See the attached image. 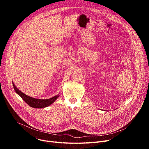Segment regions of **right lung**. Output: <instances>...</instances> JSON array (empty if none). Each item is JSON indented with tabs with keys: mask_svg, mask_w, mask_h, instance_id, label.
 I'll use <instances>...</instances> for the list:
<instances>
[{
	"mask_svg": "<svg viewBox=\"0 0 149 149\" xmlns=\"http://www.w3.org/2000/svg\"><path fill=\"white\" fill-rule=\"evenodd\" d=\"M13 84V86L14 88V90L15 92L22 98L25 102H26L29 106H31V107L33 108H36V109H42V108H45L48 107V106L52 104L53 102H55V101L59 97V95H55L51 98L49 99H36L32 97H31L29 96H28L27 95L25 94L22 92H21L19 90H18L16 87L15 86V84H13V82H12Z\"/></svg>",
	"mask_w": 149,
	"mask_h": 149,
	"instance_id": "add662e5",
	"label": "right lung"
}]
</instances>
